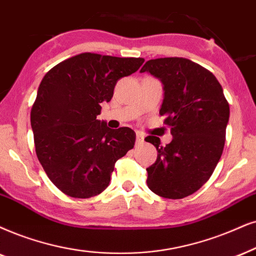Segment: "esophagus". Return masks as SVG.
Masks as SVG:
<instances>
[{
    "mask_svg": "<svg viewBox=\"0 0 256 256\" xmlns=\"http://www.w3.org/2000/svg\"><path fill=\"white\" fill-rule=\"evenodd\" d=\"M144 142V137L140 134H137V139H136V144L140 145Z\"/></svg>",
    "mask_w": 256,
    "mask_h": 256,
    "instance_id": "obj_1",
    "label": "esophagus"
}]
</instances>
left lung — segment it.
I'll list each match as a JSON object with an SVG mask.
<instances>
[{
	"label": "left lung",
	"mask_w": 256,
	"mask_h": 256,
	"mask_svg": "<svg viewBox=\"0 0 256 256\" xmlns=\"http://www.w3.org/2000/svg\"><path fill=\"white\" fill-rule=\"evenodd\" d=\"M148 72L163 84L160 114L170 126L172 140L157 148L148 166V186L164 198L178 200L196 192L210 178L221 158L229 120V104L214 74L184 58L148 60L140 73Z\"/></svg>",
	"instance_id": "obj_1"
}]
</instances>
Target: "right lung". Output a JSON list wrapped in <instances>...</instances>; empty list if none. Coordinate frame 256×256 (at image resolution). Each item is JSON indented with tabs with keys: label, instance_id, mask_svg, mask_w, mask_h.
<instances>
[{
	"label": "right lung",
	"instance_id": "obj_1",
	"mask_svg": "<svg viewBox=\"0 0 256 256\" xmlns=\"http://www.w3.org/2000/svg\"><path fill=\"white\" fill-rule=\"evenodd\" d=\"M143 62V58L82 53L42 79L30 112L35 151L48 178L66 195L88 198L104 192L116 162L134 148V130H112L96 116L118 80Z\"/></svg>",
	"mask_w": 256,
	"mask_h": 256
}]
</instances>
